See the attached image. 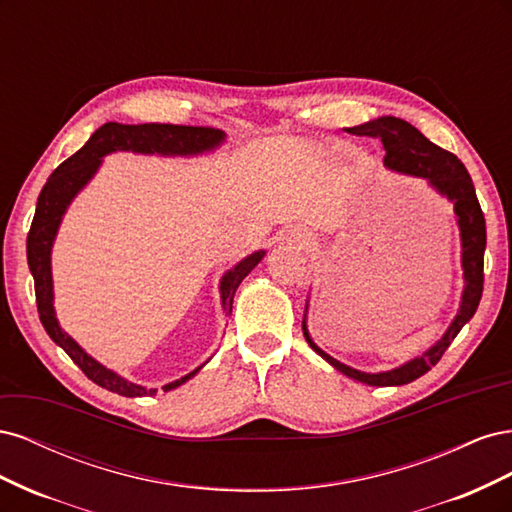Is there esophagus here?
I'll list each match as a JSON object with an SVG mask.
<instances>
[{
  "instance_id": "obj_1",
  "label": "esophagus",
  "mask_w": 512,
  "mask_h": 512,
  "mask_svg": "<svg viewBox=\"0 0 512 512\" xmlns=\"http://www.w3.org/2000/svg\"><path fill=\"white\" fill-rule=\"evenodd\" d=\"M290 239H294V241H299L301 245H307V239L301 235L299 230H292V235H290Z\"/></svg>"
}]
</instances>
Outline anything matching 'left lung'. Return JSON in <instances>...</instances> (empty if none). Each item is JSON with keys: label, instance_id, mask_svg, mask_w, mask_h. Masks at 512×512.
<instances>
[{"label": "left lung", "instance_id": "left-lung-1", "mask_svg": "<svg viewBox=\"0 0 512 512\" xmlns=\"http://www.w3.org/2000/svg\"><path fill=\"white\" fill-rule=\"evenodd\" d=\"M350 134L356 136H371L380 138L384 145V164L391 170L404 175L423 177L429 181V185L438 194L446 196L453 203L457 224L461 232V267H463V280H466V288L461 294V305L451 327L446 329L440 342L433 344L427 352H423L416 359L408 361L406 365L395 367L391 371H380V374H365V371L352 369L344 363L335 361L324 350H320L314 339L309 337L305 320H303V335L307 344L312 346L314 352H318L324 361H329L337 371H342L344 376L359 380L369 386H401L408 384L436 365L446 348L451 346L457 333L463 329L474 314L476 307L483 297V282H485V245H487V228H485V215L478 205L476 190L472 177L468 175L466 166L455 156V153L446 151L438 145H433L429 138H425L408 121L397 117H378L371 119L361 126L348 128Z\"/></svg>", "mask_w": 512, "mask_h": 512}]
</instances>
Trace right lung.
Returning <instances> with one entry per match:
<instances>
[{
	"label": "right lung",
	"instance_id": "add662e5",
	"mask_svg": "<svg viewBox=\"0 0 512 512\" xmlns=\"http://www.w3.org/2000/svg\"><path fill=\"white\" fill-rule=\"evenodd\" d=\"M224 138L226 134L222 130L203 126H175V123H138V126H123V123L108 121L91 134L89 141L76 151L74 156H70L66 162H61L53 170L49 181L44 183V188L38 196L34 222L27 235V265L34 275L40 322L53 342L59 348H64L70 359L83 369V374L106 391H113L123 397H143L156 393V389H145V386L134 384L115 374V371L106 369L96 359H91L66 331H61L55 318L51 277V247L61 218H64L72 198L85 188L91 177L96 175V170L100 168L106 153L134 151L158 153V156H198V153L213 151L215 147H220L224 143ZM262 256H265L262 250L250 254L222 277L220 292L222 307L226 314H232V299H235L239 284L243 282V277L258 265ZM200 367L190 371V374L183 376L181 380L166 384L164 391L177 389L183 382H188L192 376L198 374Z\"/></svg>",
	"mask_w": 512,
	"mask_h": 512
}]
</instances>
